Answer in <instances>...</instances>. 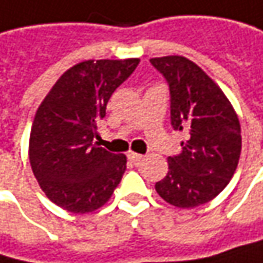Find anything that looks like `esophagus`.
I'll list each match as a JSON object with an SVG mask.
<instances>
[{
    "instance_id": "1",
    "label": "esophagus",
    "mask_w": 263,
    "mask_h": 263,
    "mask_svg": "<svg viewBox=\"0 0 263 263\" xmlns=\"http://www.w3.org/2000/svg\"><path fill=\"white\" fill-rule=\"evenodd\" d=\"M128 158H129V161H132V162H140V161L143 159V155L135 154V152H129V154H128Z\"/></svg>"
}]
</instances>
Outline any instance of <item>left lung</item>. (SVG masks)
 <instances>
[{"mask_svg":"<svg viewBox=\"0 0 263 263\" xmlns=\"http://www.w3.org/2000/svg\"><path fill=\"white\" fill-rule=\"evenodd\" d=\"M170 87L172 126L186 131L182 152L168 156L156 193L178 208L215 199L230 182L241 155V125L230 101L202 67L182 55L151 59Z\"/></svg>","mask_w":263,"mask_h":263,"instance_id":"obj_1","label":"left lung"}]
</instances>
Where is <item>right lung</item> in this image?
I'll return each mask as SVG.
<instances>
[{
    "instance_id": "obj_1",
    "label": "right lung",
    "mask_w": 263,
    "mask_h": 263,
    "mask_svg": "<svg viewBox=\"0 0 263 263\" xmlns=\"http://www.w3.org/2000/svg\"><path fill=\"white\" fill-rule=\"evenodd\" d=\"M140 59L85 60L67 69L39 105L28 155L42 191L57 206L87 214L109 200L126 170V156L95 143L114 90Z\"/></svg>"
}]
</instances>
